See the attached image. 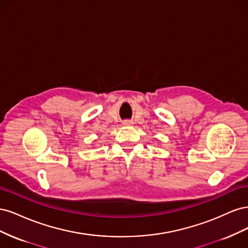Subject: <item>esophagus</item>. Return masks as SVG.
<instances>
[{
    "label": "esophagus",
    "instance_id": "1",
    "mask_svg": "<svg viewBox=\"0 0 248 248\" xmlns=\"http://www.w3.org/2000/svg\"><path fill=\"white\" fill-rule=\"evenodd\" d=\"M132 124H133V122H131V121H124L123 122L124 126H131Z\"/></svg>",
    "mask_w": 248,
    "mask_h": 248
}]
</instances>
